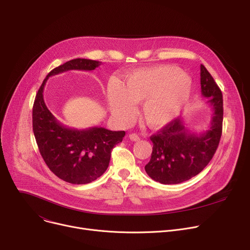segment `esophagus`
<instances>
[{"instance_id":"esophagus-1","label":"esophagus","mask_w":250,"mask_h":250,"mask_svg":"<svg viewBox=\"0 0 250 250\" xmlns=\"http://www.w3.org/2000/svg\"><path fill=\"white\" fill-rule=\"evenodd\" d=\"M128 138H129L130 140H132V141H134V142H137V141L140 140V137H139L137 134H129Z\"/></svg>"}]
</instances>
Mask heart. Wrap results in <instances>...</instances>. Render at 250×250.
Wrapping results in <instances>:
<instances>
[{"label": "heart", "instance_id": "obj_1", "mask_svg": "<svg viewBox=\"0 0 250 250\" xmlns=\"http://www.w3.org/2000/svg\"><path fill=\"white\" fill-rule=\"evenodd\" d=\"M191 78L173 65H155L126 76L124 87L111 81L107 100L111 114L126 124L135 115V104L142 103V115L148 125L162 127L178 116L188 102Z\"/></svg>", "mask_w": 250, "mask_h": 250}]
</instances>
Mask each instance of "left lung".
Masks as SVG:
<instances>
[{"label": "left lung", "instance_id": "obj_1", "mask_svg": "<svg viewBox=\"0 0 250 250\" xmlns=\"http://www.w3.org/2000/svg\"><path fill=\"white\" fill-rule=\"evenodd\" d=\"M202 95L213 108L211 126L190 133L179 117L151 136L153 151L147 174L163 185H177L198 175L212 160L219 146L223 124V96L212 75L201 64Z\"/></svg>", "mask_w": 250, "mask_h": 250}]
</instances>
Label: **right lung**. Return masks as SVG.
<instances>
[{"label": "right lung", "mask_w": 250, "mask_h": 250, "mask_svg": "<svg viewBox=\"0 0 250 250\" xmlns=\"http://www.w3.org/2000/svg\"><path fill=\"white\" fill-rule=\"evenodd\" d=\"M100 64L98 61L75 59L59 65L43 80L33 104L32 126L39 152L51 172L73 185H86L100 177L109 165L113 147L125 133L98 126L75 129L62 125L46 107L43 89L50 76L70 70L92 71Z\"/></svg>", "instance_id": "right-lung-1"}]
</instances>
